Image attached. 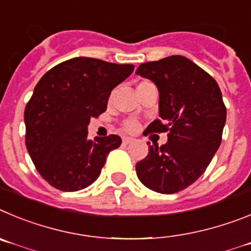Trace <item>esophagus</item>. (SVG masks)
<instances>
[{
    "mask_svg": "<svg viewBox=\"0 0 251 251\" xmlns=\"http://www.w3.org/2000/svg\"><path fill=\"white\" fill-rule=\"evenodd\" d=\"M134 141V140L131 139V137H123V144L124 145H128V144H131V142Z\"/></svg>",
    "mask_w": 251,
    "mask_h": 251,
    "instance_id": "esophagus-1",
    "label": "esophagus"
}]
</instances>
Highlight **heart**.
Returning a JSON list of instances; mask_svg holds the SVG:
<instances>
[{"label":"heart","instance_id":"1","mask_svg":"<svg viewBox=\"0 0 251 251\" xmlns=\"http://www.w3.org/2000/svg\"><path fill=\"white\" fill-rule=\"evenodd\" d=\"M145 82H149V81H142V82H140L137 86H140V85H142V83H145ZM139 123L135 120H128V121H125V123L123 124V127L124 130L127 131V132H135V131L139 128Z\"/></svg>","mask_w":251,"mask_h":251}]
</instances>
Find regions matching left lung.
<instances>
[{"label": "left lung", "mask_w": 251, "mask_h": 251, "mask_svg": "<svg viewBox=\"0 0 251 251\" xmlns=\"http://www.w3.org/2000/svg\"><path fill=\"white\" fill-rule=\"evenodd\" d=\"M136 74L153 81L160 95V119L144 134L168 132L165 145H150L137 162V177L156 193L175 194L206 170L221 144L226 107L218 82L184 56L145 62Z\"/></svg>", "instance_id": "8db88e82"}]
</instances>
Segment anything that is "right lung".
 <instances>
[{"mask_svg":"<svg viewBox=\"0 0 251 251\" xmlns=\"http://www.w3.org/2000/svg\"><path fill=\"white\" fill-rule=\"evenodd\" d=\"M134 69V65L75 57L56 65L38 81L25 109V142L36 170L51 186L77 191L100 176L121 137L89 140L87 125L91 117L106 111L112 89Z\"/></svg>","mask_w":251,"mask_h":251,"instance_id":"add662e5","label":"right lung"}]
</instances>
